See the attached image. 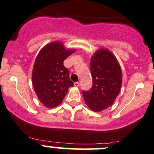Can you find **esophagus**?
I'll return each mask as SVG.
<instances>
[{"label":"esophagus","mask_w":154,"mask_h":154,"mask_svg":"<svg viewBox=\"0 0 154 154\" xmlns=\"http://www.w3.org/2000/svg\"><path fill=\"white\" fill-rule=\"evenodd\" d=\"M74 86H75V87H79V86H80V82H74Z\"/></svg>","instance_id":"obj_1"}]
</instances>
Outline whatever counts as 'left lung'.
Here are the masks:
<instances>
[{"label": "left lung", "instance_id": "1", "mask_svg": "<svg viewBox=\"0 0 154 154\" xmlns=\"http://www.w3.org/2000/svg\"><path fill=\"white\" fill-rule=\"evenodd\" d=\"M93 86L82 91L87 106L95 112H101L114 104L121 91L122 72L117 58L106 48H101L91 59Z\"/></svg>", "mask_w": 154, "mask_h": 154}]
</instances>
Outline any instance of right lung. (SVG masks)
Listing matches in <instances>:
<instances>
[{
    "instance_id": "add662e5",
    "label": "right lung",
    "mask_w": 154,
    "mask_h": 154,
    "mask_svg": "<svg viewBox=\"0 0 154 154\" xmlns=\"http://www.w3.org/2000/svg\"><path fill=\"white\" fill-rule=\"evenodd\" d=\"M75 52L66 49L60 42L47 44L37 55L32 72V84L38 100L45 107H55L74 85L63 60Z\"/></svg>"
}]
</instances>
